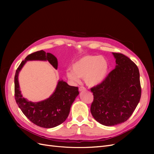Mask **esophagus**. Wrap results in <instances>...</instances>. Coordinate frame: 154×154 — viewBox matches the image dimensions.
<instances>
[{
    "label": "esophagus",
    "instance_id": "1",
    "mask_svg": "<svg viewBox=\"0 0 154 154\" xmlns=\"http://www.w3.org/2000/svg\"><path fill=\"white\" fill-rule=\"evenodd\" d=\"M86 90V88L83 86H81L79 87V91H85Z\"/></svg>",
    "mask_w": 154,
    "mask_h": 154
}]
</instances>
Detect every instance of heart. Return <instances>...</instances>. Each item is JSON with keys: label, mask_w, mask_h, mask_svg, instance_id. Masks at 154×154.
<instances>
[{"label": "heart", "mask_w": 154, "mask_h": 154, "mask_svg": "<svg viewBox=\"0 0 154 154\" xmlns=\"http://www.w3.org/2000/svg\"><path fill=\"white\" fill-rule=\"evenodd\" d=\"M109 65L107 60L98 55H86L78 59L68 70L66 75L70 80L79 82V78H85L87 84L95 86L103 82L108 75Z\"/></svg>", "instance_id": "1"}]
</instances>
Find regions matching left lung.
I'll list each match as a JSON object with an SVG mask.
<instances>
[{"instance_id":"8db88e82","label":"left lung","mask_w":154,"mask_h":154,"mask_svg":"<svg viewBox=\"0 0 154 154\" xmlns=\"http://www.w3.org/2000/svg\"><path fill=\"white\" fill-rule=\"evenodd\" d=\"M116 66L100 84L91 88V112L101 125L114 126L128 120L138 105L141 87L137 66L125 55L113 53Z\"/></svg>"}]
</instances>
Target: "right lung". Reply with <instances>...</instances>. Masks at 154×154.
Masks as SVG:
<instances>
[{"label": "right lung", "instance_id": "1", "mask_svg": "<svg viewBox=\"0 0 154 154\" xmlns=\"http://www.w3.org/2000/svg\"><path fill=\"white\" fill-rule=\"evenodd\" d=\"M27 60H48L57 69V58L52 54L41 50L29 54L17 68L15 75V98L18 107L27 118L40 127L50 128L63 123L69 114L70 109L78 95V87L59 81L56 90L48 99L33 103L21 94L18 81V72Z\"/></svg>", "mask_w": 154, "mask_h": 154}]
</instances>
